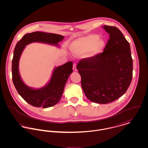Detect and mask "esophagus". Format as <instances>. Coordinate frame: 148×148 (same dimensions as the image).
<instances>
[{
	"label": "esophagus",
	"mask_w": 148,
	"mask_h": 148,
	"mask_svg": "<svg viewBox=\"0 0 148 148\" xmlns=\"http://www.w3.org/2000/svg\"><path fill=\"white\" fill-rule=\"evenodd\" d=\"M73 70L74 71H77V68H76V64H73Z\"/></svg>",
	"instance_id": "34e87169"
}]
</instances>
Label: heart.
<instances>
[{
  "label": "heart",
  "instance_id": "heart-1",
  "mask_svg": "<svg viewBox=\"0 0 148 148\" xmlns=\"http://www.w3.org/2000/svg\"><path fill=\"white\" fill-rule=\"evenodd\" d=\"M105 47L103 39L99 38L97 35H90L77 39L69 47L71 52L76 56H82L91 51V56L100 54Z\"/></svg>",
  "mask_w": 148,
  "mask_h": 148
}]
</instances>
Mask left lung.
<instances>
[{
    "instance_id": "obj_1",
    "label": "left lung",
    "mask_w": 148,
    "mask_h": 148,
    "mask_svg": "<svg viewBox=\"0 0 148 148\" xmlns=\"http://www.w3.org/2000/svg\"><path fill=\"white\" fill-rule=\"evenodd\" d=\"M109 34L103 52L82 59L77 65L86 97L98 104H108L122 96L130 84L133 59L129 42L116 27H102Z\"/></svg>"
}]
</instances>
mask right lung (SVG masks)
Wrapping results in <instances>:
<instances>
[{
  "mask_svg": "<svg viewBox=\"0 0 148 148\" xmlns=\"http://www.w3.org/2000/svg\"><path fill=\"white\" fill-rule=\"evenodd\" d=\"M64 38L63 36L58 34L34 32L24 35L15 47L12 61V81L18 93L32 106L47 108L60 101L66 82L73 72V63L68 62L55 67L48 83L41 88L34 89L25 84L21 77L19 63L21 53L25 45L31 42H40L58 46V42Z\"/></svg>",
  "mask_w": 148,
  "mask_h": 148,
  "instance_id": "1",
  "label": "right lung"
}]
</instances>
